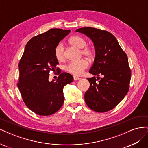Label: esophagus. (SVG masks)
<instances>
[{
    "mask_svg": "<svg viewBox=\"0 0 148 148\" xmlns=\"http://www.w3.org/2000/svg\"><path fill=\"white\" fill-rule=\"evenodd\" d=\"M73 79L75 80V81H77V80L81 79V78H79V77H75V76H74V77H73Z\"/></svg>",
    "mask_w": 148,
    "mask_h": 148,
    "instance_id": "34e87169",
    "label": "esophagus"
}]
</instances>
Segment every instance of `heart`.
Returning a JSON list of instances; mask_svg holds the SVG:
<instances>
[{"instance_id":"obj_1","label":"heart","mask_w":148,"mask_h":148,"mask_svg":"<svg viewBox=\"0 0 148 148\" xmlns=\"http://www.w3.org/2000/svg\"><path fill=\"white\" fill-rule=\"evenodd\" d=\"M69 42L79 49H82L83 55L89 59H92L95 56V51L91 47L86 46V41L84 38L79 36H74L69 39ZM55 56L58 60H63L65 59L64 46L59 43L55 49ZM89 65L88 61L86 59H82L77 61H71L65 66V70L69 73L75 76L81 75L83 71L86 70Z\"/></svg>"}]
</instances>
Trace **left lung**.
Segmentation results:
<instances>
[{
	"label": "left lung",
	"mask_w": 148,
	"mask_h": 148,
	"mask_svg": "<svg viewBox=\"0 0 148 148\" xmlns=\"http://www.w3.org/2000/svg\"><path fill=\"white\" fill-rule=\"evenodd\" d=\"M86 35L94 43L96 56L89 72L97 76L88 78L90 83L84 94L87 106L94 111L105 112L117 106L129 89L131 70L126 53L114 36L91 27L76 30ZM102 75L103 78L99 77ZM97 80H99L98 82Z\"/></svg>",
	"instance_id": "1"
}]
</instances>
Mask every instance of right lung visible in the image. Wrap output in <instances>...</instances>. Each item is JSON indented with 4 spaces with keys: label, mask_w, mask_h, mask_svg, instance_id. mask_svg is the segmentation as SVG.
I'll list each match as a JSON object with an SVG mask.
<instances>
[{
    "label": "right lung",
    "mask_w": 148,
    "mask_h": 148,
    "mask_svg": "<svg viewBox=\"0 0 148 148\" xmlns=\"http://www.w3.org/2000/svg\"><path fill=\"white\" fill-rule=\"evenodd\" d=\"M70 32L53 28L36 36L26 44L20 60L18 88L26 106L39 115H50L60 109L64 87L73 80L72 75L64 72L59 73L56 82H49V72L59 64L55 49Z\"/></svg>",
    "instance_id": "add662e5"
}]
</instances>
